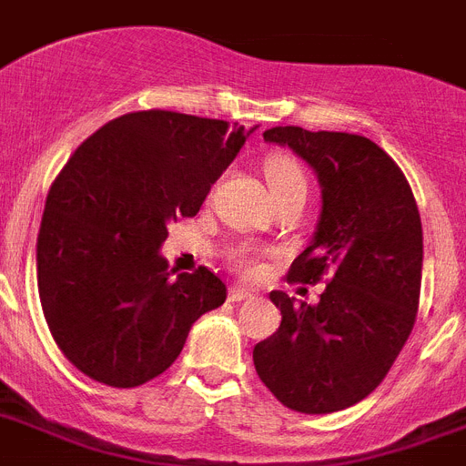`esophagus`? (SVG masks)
<instances>
[{
	"mask_svg": "<svg viewBox=\"0 0 466 466\" xmlns=\"http://www.w3.org/2000/svg\"><path fill=\"white\" fill-rule=\"evenodd\" d=\"M248 298H254V290L244 289V286H232L229 289V300L232 303H241V300H248Z\"/></svg>",
	"mask_w": 466,
	"mask_h": 466,
	"instance_id": "34e87169",
	"label": "esophagus"
}]
</instances>
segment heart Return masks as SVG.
<instances>
[{"instance_id": "obj_1", "label": "heart", "mask_w": 466, "mask_h": 466, "mask_svg": "<svg viewBox=\"0 0 466 466\" xmlns=\"http://www.w3.org/2000/svg\"><path fill=\"white\" fill-rule=\"evenodd\" d=\"M266 180L271 187L273 198L276 195L290 193V190H308V177H305L303 168L298 166V161L289 158V156H273L266 163ZM232 264L244 273L258 271V257L251 248H237L232 254Z\"/></svg>"}]
</instances>
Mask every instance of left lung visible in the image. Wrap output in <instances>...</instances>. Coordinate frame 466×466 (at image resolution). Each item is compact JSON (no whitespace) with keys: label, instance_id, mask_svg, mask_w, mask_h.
I'll return each mask as SVG.
<instances>
[{"label":"left lung","instance_id":"8db88e82","mask_svg":"<svg viewBox=\"0 0 466 466\" xmlns=\"http://www.w3.org/2000/svg\"><path fill=\"white\" fill-rule=\"evenodd\" d=\"M264 138L293 148L318 173V232L289 280L328 283L318 305L273 290L280 328L254 347V367L290 410L335 413L367 399L410 337L420 303V215L403 170L367 137L273 127Z\"/></svg>","mask_w":466,"mask_h":466}]
</instances>
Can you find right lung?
Instances as JSON below:
<instances>
[{
	"label": "right lung",
	"mask_w": 466,
	"mask_h": 466,
	"mask_svg": "<svg viewBox=\"0 0 466 466\" xmlns=\"http://www.w3.org/2000/svg\"><path fill=\"white\" fill-rule=\"evenodd\" d=\"M248 131L168 109L99 127L67 158L35 241L44 318L66 360L112 389L151 381L225 303L218 273L168 271V222L195 218Z\"/></svg>",
	"instance_id": "right-lung-1"
}]
</instances>
